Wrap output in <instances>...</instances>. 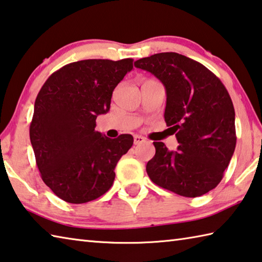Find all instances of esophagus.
<instances>
[{
	"label": "esophagus",
	"instance_id": "34e87169",
	"mask_svg": "<svg viewBox=\"0 0 262 262\" xmlns=\"http://www.w3.org/2000/svg\"><path fill=\"white\" fill-rule=\"evenodd\" d=\"M143 142H145V139L143 136H140V135H135L134 136V144L135 145H139L141 143H143Z\"/></svg>",
	"mask_w": 262,
	"mask_h": 262
}]
</instances>
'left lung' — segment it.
I'll list each match as a JSON object with an SVG mask.
<instances>
[{"label": "left lung", "mask_w": 262, "mask_h": 262, "mask_svg": "<svg viewBox=\"0 0 262 262\" xmlns=\"http://www.w3.org/2000/svg\"><path fill=\"white\" fill-rule=\"evenodd\" d=\"M164 83L165 121L177 132L179 146L168 151L154 142L156 155L146 173L154 183L183 197H198L220 183L236 146L235 110L229 93L203 64L177 52L135 61Z\"/></svg>", "instance_id": "1"}]
</instances>
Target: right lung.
<instances>
[{"mask_svg": "<svg viewBox=\"0 0 262 262\" xmlns=\"http://www.w3.org/2000/svg\"><path fill=\"white\" fill-rule=\"evenodd\" d=\"M132 69V58L74 61L52 73L37 94L31 143L42 180L63 201L88 203L112 187L117 163L134 139H108L95 127Z\"/></svg>", "mask_w": 262, "mask_h": 262, "instance_id": "1", "label": "right lung"}]
</instances>
